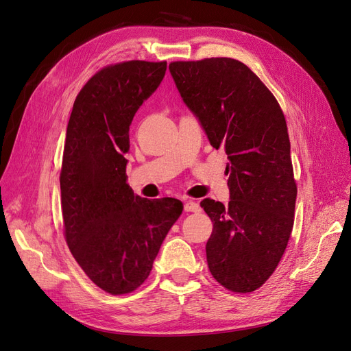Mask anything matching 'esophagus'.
Returning a JSON list of instances; mask_svg holds the SVG:
<instances>
[{"mask_svg": "<svg viewBox=\"0 0 351 351\" xmlns=\"http://www.w3.org/2000/svg\"><path fill=\"white\" fill-rule=\"evenodd\" d=\"M185 210L186 212H200V205L195 200H188L185 204Z\"/></svg>", "mask_w": 351, "mask_h": 351, "instance_id": "1", "label": "esophagus"}]
</instances>
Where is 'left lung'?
<instances>
[{"instance_id":"1","label":"left lung","mask_w":351,"mask_h":351,"mask_svg":"<svg viewBox=\"0 0 351 351\" xmlns=\"http://www.w3.org/2000/svg\"><path fill=\"white\" fill-rule=\"evenodd\" d=\"M180 98L229 163V205L204 199L213 222L208 266L223 287L249 293L278 267L294 222L298 188L282 109L254 72L232 58L169 64Z\"/></svg>"}]
</instances>
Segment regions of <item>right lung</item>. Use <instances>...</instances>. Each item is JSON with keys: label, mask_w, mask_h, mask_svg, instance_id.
Returning a JSON list of instances; mask_svg holds the SVG:
<instances>
[{"label": "right lung", "mask_w": 351, "mask_h": 351, "mask_svg": "<svg viewBox=\"0 0 351 351\" xmlns=\"http://www.w3.org/2000/svg\"><path fill=\"white\" fill-rule=\"evenodd\" d=\"M166 62L101 69L73 102L64 146L61 206L68 247L110 294L138 289L183 210L175 197L145 199L128 185L129 126L160 85Z\"/></svg>", "instance_id": "obj_1"}]
</instances>
